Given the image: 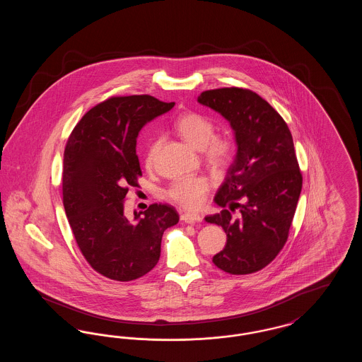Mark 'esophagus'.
I'll list each match as a JSON object with an SVG mask.
<instances>
[{"instance_id":"1","label":"esophagus","mask_w":362,"mask_h":362,"mask_svg":"<svg viewBox=\"0 0 362 362\" xmlns=\"http://www.w3.org/2000/svg\"><path fill=\"white\" fill-rule=\"evenodd\" d=\"M180 220L187 223V224H198L202 221V217L199 214H189V213H185L180 216Z\"/></svg>"}]
</instances>
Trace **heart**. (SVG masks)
<instances>
[{"instance_id":"heart-1","label":"heart","mask_w":362,"mask_h":362,"mask_svg":"<svg viewBox=\"0 0 362 362\" xmlns=\"http://www.w3.org/2000/svg\"><path fill=\"white\" fill-rule=\"evenodd\" d=\"M176 133L194 149L201 151L207 167L221 173L232 163L235 156L233 141L228 136H214V123L198 112L183 114L175 122ZM160 148V138H153L145 156L146 168H153ZM210 185L204 176L177 179L167 189V198L185 210H198L205 204Z\"/></svg>"}]
</instances>
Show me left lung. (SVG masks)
Masks as SVG:
<instances>
[{"mask_svg": "<svg viewBox=\"0 0 362 362\" xmlns=\"http://www.w3.org/2000/svg\"><path fill=\"white\" fill-rule=\"evenodd\" d=\"M198 102L229 121L238 144L214 197L223 210L205 218L226 233L225 248L213 263L233 276L251 274L273 262L289 236L303 187L292 133L270 104L245 88L205 90ZM236 208L239 218L233 217Z\"/></svg>", "mask_w": 362, "mask_h": 362, "instance_id": "1", "label": "left lung"}]
</instances>
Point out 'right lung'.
<instances>
[{
    "instance_id": "add662e5",
    "label": "right lung",
    "mask_w": 362,
    "mask_h": 362,
    "mask_svg": "<svg viewBox=\"0 0 362 362\" xmlns=\"http://www.w3.org/2000/svg\"><path fill=\"white\" fill-rule=\"evenodd\" d=\"M175 103L151 95L112 96L92 107L70 133L62 173L64 206L73 236L90 267L127 282L149 273L158 262L163 233L177 224L171 205L153 204L136 221L123 214L129 187L142 176L136 153L146 122Z\"/></svg>"
}]
</instances>
